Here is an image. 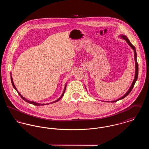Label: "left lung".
Segmentation results:
<instances>
[{
	"instance_id": "1",
	"label": "left lung",
	"mask_w": 149,
	"mask_h": 149,
	"mask_svg": "<svg viewBox=\"0 0 149 149\" xmlns=\"http://www.w3.org/2000/svg\"><path fill=\"white\" fill-rule=\"evenodd\" d=\"M119 36H120V38H122V39H123V40H125L127 42L128 44V45L130 46V47H131L132 50H134L135 61V78H134V80H133V81H132V84L131 85L130 88H129V89L128 90L127 92L126 93H125V94L122 97H121L120 98L116 99V100H112V101H103V102H117L118 100H120V99H123L124 98H125L127 95H128L129 94V93L131 92L132 89H133V88H134V86L135 83H136V80H137V78H138L139 66H138V64H137V54H136V51L135 47L134 46H133V45H132V44L130 42V41H129V40L128 39V38L127 37V36H126L124 35H120ZM85 89H86V87H85Z\"/></svg>"
}]
</instances>
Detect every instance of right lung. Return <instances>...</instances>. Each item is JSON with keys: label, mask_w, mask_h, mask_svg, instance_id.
I'll return each instance as SVG.
<instances>
[{"label": "right lung", "mask_w": 149, "mask_h": 149, "mask_svg": "<svg viewBox=\"0 0 149 149\" xmlns=\"http://www.w3.org/2000/svg\"><path fill=\"white\" fill-rule=\"evenodd\" d=\"M10 74H11V73H10ZM12 75V74H11ZM10 79H11V82H12V85H13V88H14V89L18 92V94L20 95V97H21L22 99H23L24 100H25L26 102H28L29 103H30V104H33V105H35V106H45V105H47V104H51V103H55V102H57V101H58L60 99H61L62 97H63V96L64 95V93L65 92V90H66V84H67V83L65 84V87H64V91H63V92L62 93V94H61V95L60 97V98H58V99L56 100H55V101H54V102H51V103H43V104H41V103H37V102H33V101H31V100H28V99H26V98H25L24 97H23L22 95L21 94L19 93L18 92V91L17 90V89L16 88V87H15V86L14 85V83H13V78H12V75H10Z\"/></svg>", "instance_id": "right-lung-1"}]
</instances>
